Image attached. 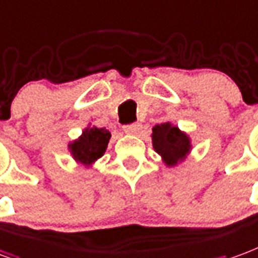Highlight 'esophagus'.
I'll return each mask as SVG.
<instances>
[{"label": "esophagus", "instance_id": "esophagus-1", "mask_svg": "<svg viewBox=\"0 0 258 258\" xmlns=\"http://www.w3.org/2000/svg\"><path fill=\"white\" fill-rule=\"evenodd\" d=\"M123 130H124V133H127V134L137 135L139 133V130H141V124L139 123L127 124V125H124Z\"/></svg>", "mask_w": 258, "mask_h": 258}]
</instances>
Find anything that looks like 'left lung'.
Segmentation results:
<instances>
[{"mask_svg":"<svg viewBox=\"0 0 258 258\" xmlns=\"http://www.w3.org/2000/svg\"><path fill=\"white\" fill-rule=\"evenodd\" d=\"M150 137L154 152L161 156V160L167 167H176L191 153L192 145L190 137L171 121L154 125Z\"/></svg>","mask_w":258,"mask_h":258,"instance_id":"left-lung-1","label":"left lung"}]
</instances>
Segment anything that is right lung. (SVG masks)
<instances>
[{"label":"right lung","instance_id":"1","mask_svg":"<svg viewBox=\"0 0 258 258\" xmlns=\"http://www.w3.org/2000/svg\"><path fill=\"white\" fill-rule=\"evenodd\" d=\"M110 139V133L105 128H98L89 124L79 138L68 144V150L75 163L90 168L93 164L104 156Z\"/></svg>","mask_w":258,"mask_h":258}]
</instances>
